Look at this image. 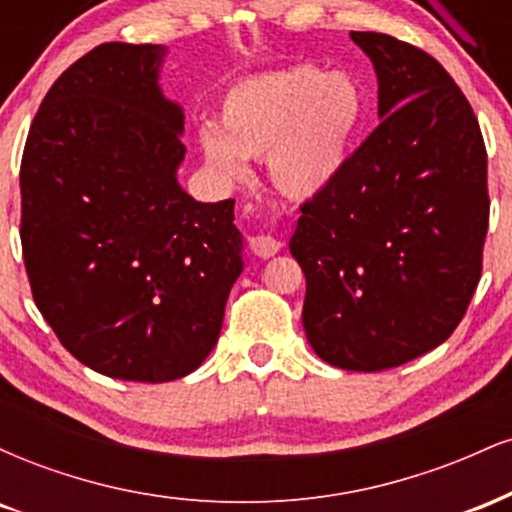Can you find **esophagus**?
<instances>
[{"instance_id":"1","label":"esophagus","mask_w":512,"mask_h":512,"mask_svg":"<svg viewBox=\"0 0 512 512\" xmlns=\"http://www.w3.org/2000/svg\"><path fill=\"white\" fill-rule=\"evenodd\" d=\"M281 243L272 236H252L250 238V250L255 252L257 257H272L279 252Z\"/></svg>"}]
</instances>
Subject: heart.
Masks as SVG:
<instances>
[{
    "instance_id": "obj_1",
    "label": "heart",
    "mask_w": 512,
    "mask_h": 512,
    "mask_svg": "<svg viewBox=\"0 0 512 512\" xmlns=\"http://www.w3.org/2000/svg\"><path fill=\"white\" fill-rule=\"evenodd\" d=\"M363 120L366 96L356 79L293 67L228 88L219 127L204 122L197 139L216 173L243 178V156H267L276 190L291 199H310L344 173Z\"/></svg>"
}]
</instances>
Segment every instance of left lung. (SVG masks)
I'll return each mask as SVG.
<instances>
[{
	"mask_svg": "<svg viewBox=\"0 0 512 512\" xmlns=\"http://www.w3.org/2000/svg\"><path fill=\"white\" fill-rule=\"evenodd\" d=\"M378 74L380 125L301 207L291 255L303 330L344 370H387L455 332L481 279L486 146L460 86L424 50L351 31Z\"/></svg>",
	"mask_w": 512,
	"mask_h": 512,
	"instance_id": "1",
	"label": "left lung"
}]
</instances>
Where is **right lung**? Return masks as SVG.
I'll use <instances>...</instances> for the list:
<instances>
[{
	"mask_svg": "<svg viewBox=\"0 0 512 512\" xmlns=\"http://www.w3.org/2000/svg\"><path fill=\"white\" fill-rule=\"evenodd\" d=\"M163 45L105 43L38 108L21 161L33 301L76 361L134 383L202 366L243 272L233 199L178 182L185 115L158 86Z\"/></svg>",
	"mask_w": 512,
	"mask_h": 512,
	"instance_id": "add662e5",
	"label": "right lung"
}]
</instances>
